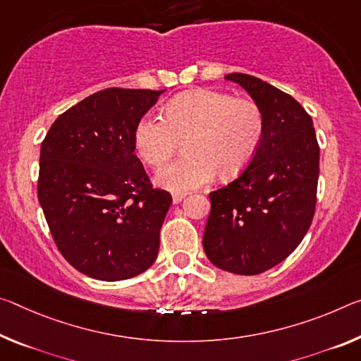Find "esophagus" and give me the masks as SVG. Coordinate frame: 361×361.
Instances as JSON below:
<instances>
[{
	"label": "esophagus",
	"mask_w": 361,
	"mask_h": 361,
	"mask_svg": "<svg viewBox=\"0 0 361 361\" xmlns=\"http://www.w3.org/2000/svg\"><path fill=\"white\" fill-rule=\"evenodd\" d=\"M185 197H186V192H175L173 196H171V199H173V204H180Z\"/></svg>",
	"instance_id": "1"
}]
</instances>
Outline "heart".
Segmentation results:
<instances>
[{
  "mask_svg": "<svg viewBox=\"0 0 361 361\" xmlns=\"http://www.w3.org/2000/svg\"><path fill=\"white\" fill-rule=\"evenodd\" d=\"M265 131V117L255 101L215 90H192L175 96L165 118L141 117L135 147L141 160L160 167L185 141V157L165 165L156 183L171 192L201 188L214 178L231 180L252 162Z\"/></svg>",
  "mask_w": 361,
  "mask_h": 361,
  "instance_id": "b5f03b06",
  "label": "heart"
}]
</instances>
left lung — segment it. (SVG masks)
Listing matches in <instances>:
<instances>
[{"instance_id":"1","label":"left lung","mask_w":361,"mask_h":361,"mask_svg":"<svg viewBox=\"0 0 361 361\" xmlns=\"http://www.w3.org/2000/svg\"><path fill=\"white\" fill-rule=\"evenodd\" d=\"M225 78L262 107L265 131L249 167L209 194L202 244L221 270L259 274L293 254L312 225L319 146L312 117L293 96L247 73Z\"/></svg>"}]
</instances>
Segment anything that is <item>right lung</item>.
Wrapping results in <instances>:
<instances>
[{"label":"right lung","instance_id":"add662e5","mask_svg":"<svg viewBox=\"0 0 361 361\" xmlns=\"http://www.w3.org/2000/svg\"><path fill=\"white\" fill-rule=\"evenodd\" d=\"M162 91L107 88L61 114L39 151L38 201L64 259L122 281L157 259L171 196L135 156V127Z\"/></svg>","mask_w":361,"mask_h":361}]
</instances>
